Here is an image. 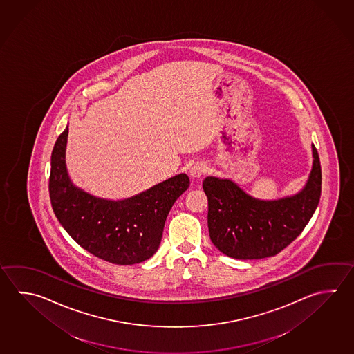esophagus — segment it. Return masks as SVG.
Returning <instances> with one entry per match:
<instances>
[{
  "mask_svg": "<svg viewBox=\"0 0 354 354\" xmlns=\"http://www.w3.org/2000/svg\"><path fill=\"white\" fill-rule=\"evenodd\" d=\"M206 172V166L202 163H196L192 167L189 168V174L192 178H200L202 174Z\"/></svg>",
  "mask_w": 354,
  "mask_h": 354,
  "instance_id": "34e87169",
  "label": "esophagus"
}]
</instances>
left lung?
<instances>
[{"label":"left lung","mask_w":354,"mask_h":354,"mask_svg":"<svg viewBox=\"0 0 354 354\" xmlns=\"http://www.w3.org/2000/svg\"><path fill=\"white\" fill-rule=\"evenodd\" d=\"M312 152L313 166L306 186L281 200H257L231 180L205 178L202 186L208 198L213 245L237 259L272 257L290 245L312 218L321 198V162L315 145Z\"/></svg>","instance_id":"8db88e82"}]
</instances>
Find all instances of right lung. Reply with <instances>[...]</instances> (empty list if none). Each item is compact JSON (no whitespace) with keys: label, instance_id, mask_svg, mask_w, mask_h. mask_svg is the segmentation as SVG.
Here are the masks:
<instances>
[{"label":"right lung","instance_id":"obj_1","mask_svg":"<svg viewBox=\"0 0 354 354\" xmlns=\"http://www.w3.org/2000/svg\"><path fill=\"white\" fill-rule=\"evenodd\" d=\"M68 127L58 136L51 156L50 198L58 222L84 250L121 266L152 257L161 243L168 213L189 186L177 174L122 201L91 196L72 183L64 162Z\"/></svg>","mask_w":354,"mask_h":354}]
</instances>
